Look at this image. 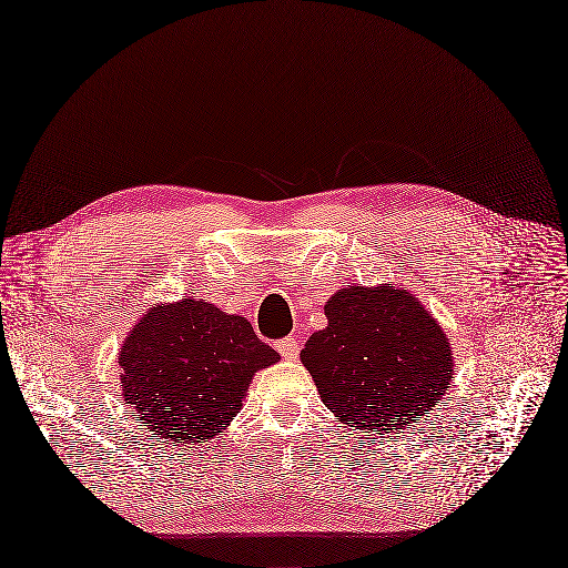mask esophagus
Masks as SVG:
<instances>
[{"instance_id": "obj_1", "label": "esophagus", "mask_w": 568, "mask_h": 568, "mask_svg": "<svg viewBox=\"0 0 568 568\" xmlns=\"http://www.w3.org/2000/svg\"><path fill=\"white\" fill-rule=\"evenodd\" d=\"M275 348L280 351V356L286 358V361H293L295 356H298V339L295 337H284L275 344Z\"/></svg>"}]
</instances>
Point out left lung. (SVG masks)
Wrapping results in <instances>:
<instances>
[{
  "label": "left lung",
  "mask_w": 568,
  "mask_h": 568,
  "mask_svg": "<svg viewBox=\"0 0 568 568\" xmlns=\"http://www.w3.org/2000/svg\"><path fill=\"white\" fill-rule=\"evenodd\" d=\"M328 326L301 361L323 404L348 427L382 435L416 423L453 382L450 342L414 293L346 286L323 305Z\"/></svg>",
  "instance_id": "8db88e82"
}]
</instances>
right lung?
<instances>
[{
	"mask_svg": "<svg viewBox=\"0 0 568 568\" xmlns=\"http://www.w3.org/2000/svg\"><path fill=\"white\" fill-rule=\"evenodd\" d=\"M122 397L173 446L214 439L242 409L258 369L280 363L245 316L182 298L150 307L120 348Z\"/></svg>",
	"mask_w": 568,
	"mask_h": 568,
	"instance_id": "right-lung-1",
	"label": "right lung"
}]
</instances>
